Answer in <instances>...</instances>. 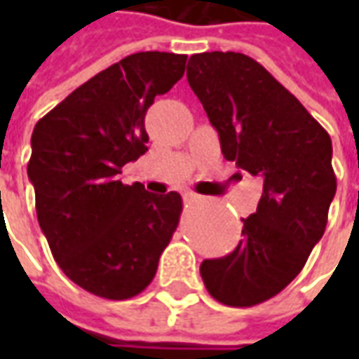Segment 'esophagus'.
I'll return each mask as SVG.
<instances>
[{
  "instance_id": "obj_1",
  "label": "esophagus",
  "mask_w": 359,
  "mask_h": 359,
  "mask_svg": "<svg viewBox=\"0 0 359 359\" xmlns=\"http://www.w3.org/2000/svg\"><path fill=\"white\" fill-rule=\"evenodd\" d=\"M182 198H184V202H202L203 198L200 194H196V192H184L182 194Z\"/></svg>"
}]
</instances>
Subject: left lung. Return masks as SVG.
<instances>
[{
	"instance_id": "1",
	"label": "left lung",
	"mask_w": 359,
	"mask_h": 359,
	"mask_svg": "<svg viewBox=\"0 0 359 359\" xmlns=\"http://www.w3.org/2000/svg\"><path fill=\"white\" fill-rule=\"evenodd\" d=\"M187 79L217 130L221 151L264 180L242 241L200 275L221 304L250 308L290 285L321 241L334 192L331 136L269 71L244 53H196Z\"/></svg>"
}]
</instances>
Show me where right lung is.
I'll return each instance as SVG.
<instances>
[{
	"instance_id": "1",
	"label": "right lung",
	"mask_w": 359,
	"mask_h": 359,
	"mask_svg": "<svg viewBox=\"0 0 359 359\" xmlns=\"http://www.w3.org/2000/svg\"><path fill=\"white\" fill-rule=\"evenodd\" d=\"M187 55L140 51L92 76L32 133L28 179L51 254L84 290L126 300L156 277L179 225L182 198L118 180L148 151L144 118L156 95L182 79Z\"/></svg>"
}]
</instances>
